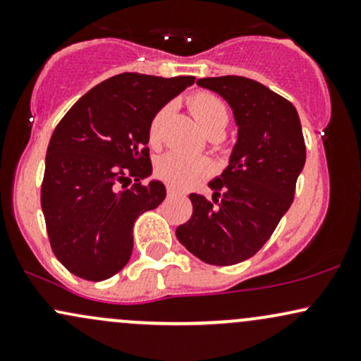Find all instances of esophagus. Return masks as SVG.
I'll list each match as a JSON object with an SVG mask.
<instances>
[{
	"label": "esophagus",
	"instance_id": "1",
	"mask_svg": "<svg viewBox=\"0 0 361 361\" xmlns=\"http://www.w3.org/2000/svg\"><path fill=\"white\" fill-rule=\"evenodd\" d=\"M178 195H181L180 192H178L176 188H173V186H168V197L171 198V197H178Z\"/></svg>",
	"mask_w": 361,
	"mask_h": 361
}]
</instances>
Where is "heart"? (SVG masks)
I'll use <instances>...</instances> for the list:
<instances>
[{
  "instance_id": "heart-1",
  "label": "heart",
  "mask_w": 361,
  "mask_h": 361,
  "mask_svg": "<svg viewBox=\"0 0 361 361\" xmlns=\"http://www.w3.org/2000/svg\"><path fill=\"white\" fill-rule=\"evenodd\" d=\"M188 106L195 120L200 123V127L207 134H214V132L222 134L224 128L229 123V110H227L226 103L212 93L198 91V93L192 94L188 98ZM166 114L168 109H161L151 120V126H149V139L151 140H156L159 135ZM207 169L209 166L200 157H190L175 151L161 156L156 163L157 176L169 185L178 186V188L193 183L198 176L207 173Z\"/></svg>"
}]
</instances>
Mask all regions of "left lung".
I'll list each match as a JSON object with an SVG mask.
<instances>
[{"label": "left lung", "mask_w": 361, "mask_h": 361, "mask_svg": "<svg viewBox=\"0 0 361 361\" xmlns=\"http://www.w3.org/2000/svg\"><path fill=\"white\" fill-rule=\"evenodd\" d=\"M197 85L229 103L238 140L222 175L210 181L212 202L192 193L193 214L176 238L204 263L229 267L258 252L295 195L305 142L295 106L243 76L202 78Z\"/></svg>", "instance_id": "8db88e82"}]
</instances>
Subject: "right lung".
Listing matches in <instances>:
<instances>
[{
  "mask_svg": "<svg viewBox=\"0 0 361 361\" xmlns=\"http://www.w3.org/2000/svg\"><path fill=\"white\" fill-rule=\"evenodd\" d=\"M193 82V76L117 74L82 94L57 123L40 204L54 255L73 275L102 281L130 259L134 222L166 197L161 181L140 183L152 173L149 126Z\"/></svg>",
  "mask_w": 361,
  "mask_h": 361,
  "instance_id": "add662e5",
  "label": "right lung"
}]
</instances>
